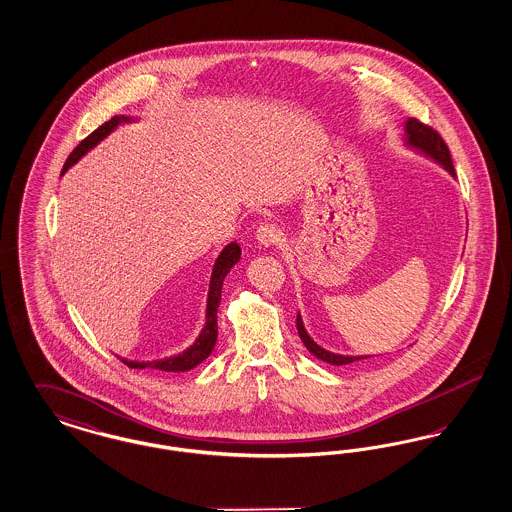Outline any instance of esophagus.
<instances>
[{
  "instance_id": "34e87169",
  "label": "esophagus",
  "mask_w": 512,
  "mask_h": 512,
  "mask_svg": "<svg viewBox=\"0 0 512 512\" xmlns=\"http://www.w3.org/2000/svg\"><path fill=\"white\" fill-rule=\"evenodd\" d=\"M257 242L261 245H265V247H270V245H278L282 242V232L274 226V224H261L259 228H257Z\"/></svg>"
}]
</instances>
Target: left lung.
Masks as SVG:
<instances>
[{
	"label": "left lung",
	"mask_w": 512,
	"mask_h": 512,
	"mask_svg": "<svg viewBox=\"0 0 512 512\" xmlns=\"http://www.w3.org/2000/svg\"><path fill=\"white\" fill-rule=\"evenodd\" d=\"M407 138H409V144L422 149L424 153H428L430 157H434L436 161H439L447 171L451 174H455V167H453V161H451V153H449V147L443 142V138L439 136L438 130H434L432 126L424 124V122L418 121V119H409L407 121ZM295 324H297V332H299V338L305 343V347L318 357L320 361H326L330 365H349L353 361H361L366 357H343V355H334L330 351H324L322 347H318L315 341L311 340L303 328V322L297 315L295 318Z\"/></svg>",
	"instance_id": "8db88e82"
}]
</instances>
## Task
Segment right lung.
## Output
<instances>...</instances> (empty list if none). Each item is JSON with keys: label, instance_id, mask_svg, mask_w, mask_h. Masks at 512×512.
<instances>
[{"label": "right lung", "instance_id": "add662e5", "mask_svg": "<svg viewBox=\"0 0 512 512\" xmlns=\"http://www.w3.org/2000/svg\"><path fill=\"white\" fill-rule=\"evenodd\" d=\"M124 121H128V119L126 117H113L111 121L103 122L90 136H86L78 146L74 147L73 153L65 161L63 171L61 172L67 171L90 147L96 146L101 138H105L119 122ZM240 255H242V249H240V245L236 244V242H232V244L226 245L222 249V253H220L219 259L215 263V268H213V278H211V288H209V301H207V322H205V328H203L201 336L197 338L192 347H188L184 353H180L176 357L153 361V363H136V361H124V359H121L122 363L130 366V368H155V370H165V372H186V370H192L194 366L199 365L201 361H205L211 355V351H213V347L217 343V334H219L217 311H219L222 282H224L226 274L230 272V268L240 261Z\"/></svg>", "mask_w": 512, "mask_h": 512}]
</instances>
